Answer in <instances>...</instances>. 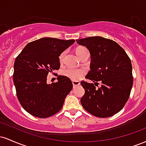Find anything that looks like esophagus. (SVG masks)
Masks as SVG:
<instances>
[{"label": "esophagus", "instance_id": "1", "mask_svg": "<svg viewBox=\"0 0 146 146\" xmlns=\"http://www.w3.org/2000/svg\"><path fill=\"white\" fill-rule=\"evenodd\" d=\"M72 84H73V88H75V87L79 86V85L80 84V82L78 81H73L72 82Z\"/></svg>", "mask_w": 146, "mask_h": 146}]
</instances>
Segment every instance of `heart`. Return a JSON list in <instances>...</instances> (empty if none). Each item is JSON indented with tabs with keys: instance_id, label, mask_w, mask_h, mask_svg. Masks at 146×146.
<instances>
[{
	"instance_id": "1",
	"label": "heart",
	"mask_w": 146,
	"mask_h": 146,
	"mask_svg": "<svg viewBox=\"0 0 146 146\" xmlns=\"http://www.w3.org/2000/svg\"><path fill=\"white\" fill-rule=\"evenodd\" d=\"M87 50L86 48L84 46H78L75 49V53H76L77 56L80 58L82 53L84 51ZM64 52H62L61 54L60 55L59 60L60 62L63 61L64 56ZM85 74V71L83 69H78V68H64L62 71V75L66 77V78H69L70 80H73V81H77L79 80Z\"/></svg>"
}]
</instances>
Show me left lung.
I'll return each instance as SVG.
<instances>
[{"instance_id": "obj_1", "label": "left lung", "mask_w": 146, "mask_h": 146, "mask_svg": "<svg viewBox=\"0 0 146 146\" xmlns=\"http://www.w3.org/2000/svg\"><path fill=\"white\" fill-rule=\"evenodd\" d=\"M86 46L90 55V71L86 78L102 83L96 88L93 83L82 81L85 93L81 104L95 117H111L124 106L133 84L132 64L123 48L112 40L101 36L77 40Z\"/></svg>"}]
</instances>
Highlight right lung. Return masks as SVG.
Segmentation results:
<instances>
[{
    "instance_id": "1",
    "label": "right lung",
    "mask_w": 146,
    "mask_h": 146,
    "mask_svg": "<svg viewBox=\"0 0 146 146\" xmlns=\"http://www.w3.org/2000/svg\"><path fill=\"white\" fill-rule=\"evenodd\" d=\"M75 40L42 38L28 43L14 62L16 95L23 108L33 116L46 118L62 108L73 88L69 78L59 75L56 83H46L48 73L59 69L60 55Z\"/></svg>"
}]
</instances>
